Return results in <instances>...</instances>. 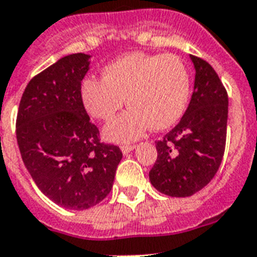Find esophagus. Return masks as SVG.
Returning a JSON list of instances; mask_svg holds the SVG:
<instances>
[{
  "label": "esophagus",
  "mask_w": 257,
  "mask_h": 257,
  "mask_svg": "<svg viewBox=\"0 0 257 257\" xmlns=\"http://www.w3.org/2000/svg\"><path fill=\"white\" fill-rule=\"evenodd\" d=\"M135 148H136V145H122V147H121L122 154L131 153V152H132V150L135 149Z\"/></svg>",
  "instance_id": "esophagus-1"
}]
</instances>
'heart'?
<instances>
[{"label": "heart", "mask_w": 257, "mask_h": 257, "mask_svg": "<svg viewBox=\"0 0 257 257\" xmlns=\"http://www.w3.org/2000/svg\"><path fill=\"white\" fill-rule=\"evenodd\" d=\"M79 92L87 113L105 121L117 113L126 97L131 108L105 126L104 136L114 143H128L149 126L162 131L178 121L189 101L190 74L179 56L135 51L109 62L101 79H84Z\"/></svg>", "instance_id": "heart-1"}]
</instances>
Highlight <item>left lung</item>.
<instances>
[{"mask_svg": "<svg viewBox=\"0 0 257 257\" xmlns=\"http://www.w3.org/2000/svg\"><path fill=\"white\" fill-rule=\"evenodd\" d=\"M194 92L176 128L156 143L157 161L149 172L154 189L185 198L203 189L218 172L226 147L228 96L215 70L190 55Z\"/></svg>", "mask_w": 257, "mask_h": 257, "instance_id": "obj_1", "label": "left lung"}]
</instances>
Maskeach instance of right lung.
<instances>
[{"mask_svg": "<svg viewBox=\"0 0 257 257\" xmlns=\"http://www.w3.org/2000/svg\"><path fill=\"white\" fill-rule=\"evenodd\" d=\"M91 55L60 58L31 79L17 114V143L31 178L60 207L85 210L113 185L120 148L99 140L80 100Z\"/></svg>", "mask_w": 257, "mask_h": 257, "instance_id": "1", "label": "right lung"}]
</instances>
